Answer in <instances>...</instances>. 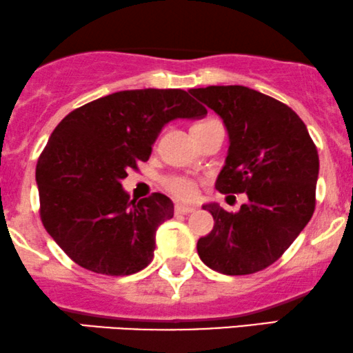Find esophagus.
<instances>
[{
  "label": "esophagus",
  "instance_id": "1",
  "mask_svg": "<svg viewBox=\"0 0 353 353\" xmlns=\"http://www.w3.org/2000/svg\"><path fill=\"white\" fill-rule=\"evenodd\" d=\"M194 210H196V208H194V206L175 205V211H176V213H181V214H190V213H193Z\"/></svg>",
  "mask_w": 353,
  "mask_h": 353
}]
</instances>
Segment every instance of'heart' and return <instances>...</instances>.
Returning <instances> with one entry per match:
<instances>
[{
    "label": "heart",
    "instance_id": "heart-1",
    "mask_svg": "<svg viewBox=\"0 0 353 353\" xmlns=\"http://www.w3.org/2000/svg\"><path fill=\"white\" fill-rule=\"evenodd\" d=\"M163 185L165 188L173 194V196L180 198V200H193L198 192L196 181H194L193 178L183 176V175L167 176L163 180Z\"/></svg>",
    "mask_w": 353,
    "mask_h": 353
}]
</instances>
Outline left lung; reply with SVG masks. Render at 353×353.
I'll list each match as a JSON object with an SVG mask.
<instances>
[{"label":"left lung","instance_id":"8db88e82","mask_svg":"<svg viewBox=\"0 0 353 353\" xmlns=\"http://www.w3.org/2000/svg\"><path fill=\"white\" fill-rule=\"evenodd\" d=\"M190 94L214 110L230 135L216 190L246 193L238 213L208 203L210 234L198 256L213 271L252 274L276 263L316 210L317 148L299 115L285 103L244 85H210Z\"/></svg>","mask_w":353,"mask_h":353}]
</instances>
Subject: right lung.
Masks as SVG:
<instances>
[{
  "label": "right lung",
  "mask_w": 353,
  "mask_h": 353,
  "mask_svg": "<svg viewBox=\"0 0 353 353\" xmlns=\"http://www.w3.org/2000/svg\"><path fill=\"white\" fill-rule=\"evenodd\" d=\"M205 107L181 89L120 90L61 120L36 165L41 221L74 263L128 276L153 259L157 228L173 218L161 193L135 201L120 181L147 161L161 128L201 119Z\"/></svg>",
  "instance_id": "add662e5"
}]
</instances>
